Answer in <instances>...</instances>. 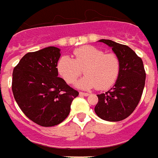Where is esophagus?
<instances>
[{"label":"esophagus","mask_w":158,"mask_h":158,"mask_svg":"<svg viewBox=\"0 0 158 158\" xmlns=\"http://www.w3.org/2000/svg\"><path fill=\"white\" fill-rule=\"evenodd\" d=\"M80 95H81V96H85V97H87V96H89V93L88 92H80Z\"/></svg>","instance_id":"34e87169"}]
</instances>
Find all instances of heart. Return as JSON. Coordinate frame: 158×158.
Masks as SVG:
<instances>
[{"label": "heart", "mask_w": 158, "mask_h": 158, "mask_svg": "<svg viewBox=\"0 0 158 158\" xmlns=\"http://www.w3.org/2000/svg\"><path fill=\"white\" fill-rule=\"evenodd\" d=\"M73 60L62 56L57 63L58 72L67 83H75L82 74L86 76L78 81L82 89L97 87L106 90L113 86L119 77L121 61L114 53H106L92 46H83L72 52Z\"/></svg>", "instance_id": "obj_1"}]
</instances>
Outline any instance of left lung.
<instances>
[{"mask_svg": "<svg viewBox=\"0 0 158 158\" xmlns=\"http://www.w3.org/2000/svg\"><path fill=\"white\" fill-rule=\"evenodd\" d=\"M121 61L119 77L113 87L106 93L97 95L96 114L108 122L126 119L138 105L145 86L146 72L142 58L126 45L102 39Z\"/></svg>", "mask_w": 158, "mask_h": 158, "instance_id": "obj_1", "label": "left lung"}]
</instances>
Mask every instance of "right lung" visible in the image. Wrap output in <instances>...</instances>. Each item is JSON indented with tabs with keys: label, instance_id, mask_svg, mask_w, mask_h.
<instances>
[{
	"label": "right lung",
	"instance_id": "right-lung-1",
	"mask_svg": "<svg viewBox=\"0 0 158 158\" xmlns=\"http://www.w3.org/2000/svg\"><path fill=\"white\" fill-rule=\"evenodd\" d=\"M60 49L49 47L28 52L12 73L14 98L22 112L41 127H53L68 117L79 92L58 77Z\"/></svg>",
	"mask_w": 158,
	"mask_h": 158
}]
</instances>
